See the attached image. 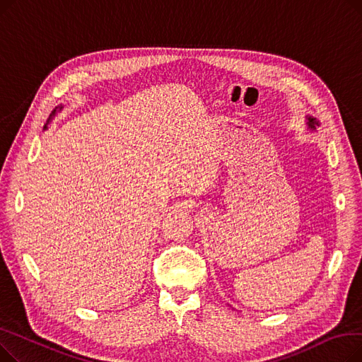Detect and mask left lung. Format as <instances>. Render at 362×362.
I'll return each mask as SVG.
<instances>
[{
	"label": "left lung",
	"instance_id": "8db88e82",
	"mask_svg": "<svg viewBox=\"0 0 362 362\" xmlns=\"http://www.w3.org/2000/svg\"><path fill=\"white\" fill-rule=\"evenodd\" d=\"M320 126V123H318V120L315 119V117H313V116H307V129L310 130V132H317V127Z\"/></svg>",
	"mask_w": 362,
	"mask_h": 362
}]
</instances>
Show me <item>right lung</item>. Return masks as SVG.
<instances>
[{
  "label": "right lung",
  "mask_w": 362,
  "mask_h": 362,
  "mask_svg": "<svg viewBox=\"0 0 362 362\" xmlns=\"http://www.w3.org/2000/svg\"><path fill=\"white\" fill-rule=\"evenodd\" d=\"M62 108H63V105H59V107H55V108L52 110V112L49 114V119H48V122H47V123H49V120H51V119H52V117L55 116V114H57V111H62ZM44 129H47V124L44 126Z\"/></svg>",
  "instance_id": "right-lung-1"
}]
</instances>
